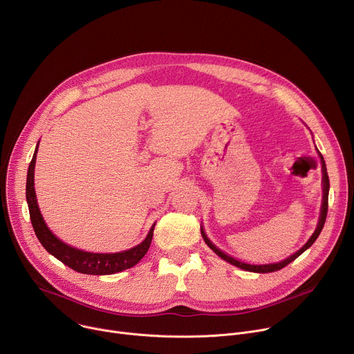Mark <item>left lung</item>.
I'll return each instance as SVG.
<instances>
[{
  "label": "left lung",
  "instance_id": "obj_1",
  "mask_svg": "<svg viewBox=\"0 0 354 354\" xmlns=\"http://www.w3.org/2000/svg\"><path fill=\"white\" fill-rule=\"evenodd\" d=\"M319 157H321V164H322V183H324V197H322V207H321V216H319V221H318V225H317V230H315V232L311 235V238L308 239V242L302 246L299 250H297L295 254H292V255H290L287 259H284V261H281V262H277V263H268V265H249V263H243V262H241V261H236V259H234L232 257H230V255H227V254H224L223 250H220L216 245H213L212 243V241L206 236V234H205V231H203V228H201L200 231H201V236H203V239H205V242L209 245V248H212L216 254L221 258V259H224V261H227L228 263H231V265H234V266H236V268H239V269H243V270H248V272H255V273H270V272H276V270H280V269H283L284 266H287L288 263H291L292 261H295L302 252H306L315 241H317V238L319 236V234H321V231H322V228H324V224H325V220H326V214H328V196H329V176H328V172H326V165H325V161H324V157L321 156V153H319Z\"/></svg>",
  "mask_w": 354,
  "mask_h": 354
}]
</instances>
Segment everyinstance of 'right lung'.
<instances>
[{"mask_svg":"<svg viewBox=\"0 0 354 354\" xmlns=\"http://www.w3.org/2000/svg\"><path fill=\"white\" fill-rule=\"evenodd\" d=\"M36 153H37V147L35 149L33 158L28 169L26 201H28L29 216H30L35 234L48 254H52L56 259H59L73 270L84 274H113L137 265L142 259V257L147 254V250L151 245L156 224L151 227L148 235L141 243H138L131 249L116 252V254H92V252H85V250L73 248L64 243L63 241H60L52 231L48 230V227L46 225L40 214L37 200H36V193H35V186H33Z\"/></svg>","mask_w":354,"mask_h":354,"instance_id":"right-lung-1","label":"right lung"}]
</instances>
